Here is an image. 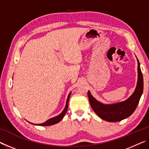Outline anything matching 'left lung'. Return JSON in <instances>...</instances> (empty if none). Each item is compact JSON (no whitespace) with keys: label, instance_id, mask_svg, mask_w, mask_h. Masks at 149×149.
Here are the masks:
<instances>
[{"label":"left lung","instance_id":"left-lung-1","mask_svg":"<svg viewBox=\"0 0 149 149\" xmlns=\"http://www.w3.org/2000/svg\"><path fill=\"white\" fill-rule=\"evenodd\" d=\"M137 63L138 79L137 86L133 94L125 101L111 104H102L93 97L89 91H88L87 95L91 108L102 120L110 122H119L130 116L136 109L143 91V77L138 59Z\"/></svg>","mask_w":149,"mask_h":149}]
</instances>
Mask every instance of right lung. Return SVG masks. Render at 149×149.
Listing matches in <instances>:
<instances>
[{
	"mask_svg": "<svg viewBox=\"0 0 149 149\" xmlns=\"http://www.w3.org/2000/svg\"><path fill=\"white\" fill-rule=\"evenodd\" d=\"M70 94H71V92H70V94L68 95V99H67V100H66V104H65V107L64 110L62 111V112L61 113V114H60L58 116H56V117H54V118H50V119H49L47 121H46V122H45L44 123H40V124H35V123H31V124L35 125H41V126H49V125H52L56 124V123L60 122L62 118H64V116L65 114V113H66L67 110H68V102H69Z\"/></svg>",
	"mask_w": 149,
	"mask_h": 149,
	"instance_id": "right-lung-1",
	"label": "right lung"
}]
</instances>
